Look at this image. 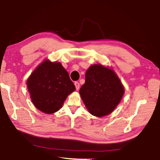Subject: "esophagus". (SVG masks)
Here are the masks:
<instances>
[{"mask_svg": "<svg viewBox=\"0 0 160 160\" xmlns=\"http://www.w3.org/2000/svg\"><path fill=\"white\" fill-rule=\"evenodd\" d=\"M74 85L75 86V88H76V90H79V88H80V84H79V82H74Z\"/></svg>", "mask_w": 160, "mask_h": 160, "instance_id": "34e87169", "label": "esophagus"}]
</instances>
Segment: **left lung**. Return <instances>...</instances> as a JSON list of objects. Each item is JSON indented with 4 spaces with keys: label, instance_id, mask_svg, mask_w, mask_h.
Here are the masks:
<instances>
[{
    "label": "left lung",
    "instance_id": "left-lung-1",
    "mask_svg": "<svg viewBox=\"0 0 160 160\" xmlns=\"http://www.w3.org/2000/svg\"><path fill=\"white\" fill-rule=\"evenodd\" d=\"M124 94V88L113 70L101 64L91 66L80 94L91 114L102 117L112 113Z\"/></svg>",
    "mask_w": 160,
    "mask_h": 160
}]
</instances>
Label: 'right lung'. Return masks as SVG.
<instances>
[{
  "label": "right lung",
  "instance_id": "1",
  "mask_svg": "<svg viewBox=\"0 0 160 160\" xmlns=\"http://www.w3.org/2000/svg\"><path fill=\"white\" fill-rule=\"evenodd\" d=\"M27 85L35 107L48 114L60 109L68 95L75 90L61 63L48 60L34 70Z\"/></svg>",
  "mask_w": 160,
  "mask_h": 160
}]
</instances>
